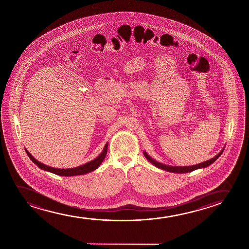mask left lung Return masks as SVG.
<instances>
[{"mask_svg": "<svg viewBox=\"0 0 249 249\" xmlns=\"http://www.w3.org/2000/svg\"><path fill=\"white\" fill-rule=\"evenodd\" d=\"M224 150H225V148H223V150H222L218 155H216L214 157H213V158L209 159V160L203 161V162H201V163L196 164V165H193V166H185V167H181V166H170V165L160 163L159 161L154 160L152 157L147 154L145 150H143V155H144V157H146L147 160H149L150 163L154 165L155 167L160 168V169L167 171V172H170V173H175V174H186V173H191L192 171L196 170V169H199V168H205V167L210 166L211 164L213 163L215 160L218 159V157L221 156Z\"/></svg>", "mask_w": 249, "mask_h": 249, "instance_id": "left-lung-1", "label": "left lung"}]
</instances>
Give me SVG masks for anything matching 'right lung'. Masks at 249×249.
Returning a JSON list of instances; mask_svg holds the SVG:
<instances>
[{
	"label": "right lung",
	"mask_w": 249,
	"mask_h": 249,
	"mask_svg": "<svg viewBox=\"0 0 249 249\" xmlns=\"http://www.w3.org/2000/svg\"><path fill=\"white\" fill-rule=\"evenodd\" d=\"M107 149H108V143H106V145L104 147V150H102V152L99 154V156L96 157L95 159L90 160L89 162L81 165L79 167L66 168V169L65 168H55V167L47 166V165L41 163L39 160H36L26 149H25V151L27 153L28 157H30V159L36 165H37V167L39 168H41L42 170L47 171V172H50V173H53V174H57V175H59V176L69 177V176H76V175L89 174L90 172H92V171L97 169L100 166V164L102 163L105 157H106Z\"/></svg>",
	"instance_id": "add662e5"
}]
</instances>
